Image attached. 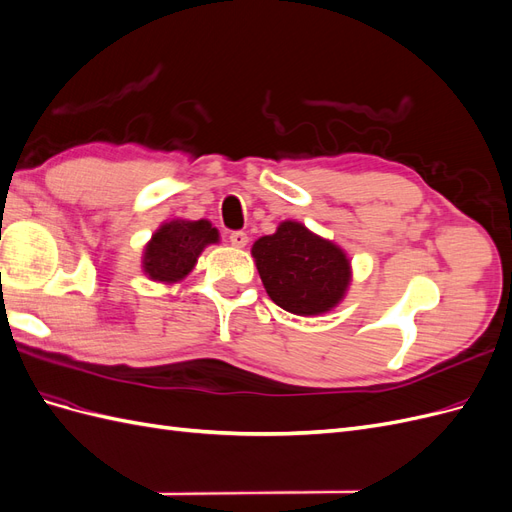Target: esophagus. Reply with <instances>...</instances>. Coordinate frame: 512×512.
I'll return each mask as SVG.
<instances>
[{"instance_id": "1", "label": "esophagus", "mask_w": 512, "mask_h": 512, "mask_svg": "<svg viewBox=\"0 0 512 512\" xmlns=\"http://www.w3.org/2000/svg\"><path fill=\"white\" fill-rule=\"evenodd\" d=\"M247 241H250V239H247V235H245L243 230H235V232H230V243L235 245V247H245V245H247Z\"/></svg>"}]
</instances>
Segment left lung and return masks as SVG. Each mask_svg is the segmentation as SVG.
I'll return each mask as SVG.
<instances>
[{
  "label": "left lung",
  "instance_id": "1",
  "mask_svg": "<svg viewBox=\"0 0 512 512\" xmlns=\"http://www.w3.org/2000/svg\"><path fill=\"white\" fill-rule=\"evenodd\" d=\"M252 256L271 301L290 314L329 312L350 284L346 254L299 222H282L275 235L260 237Z\"/></svg>",
  "mask_w": 512,
  "mask_h": 512
}]
</instances>
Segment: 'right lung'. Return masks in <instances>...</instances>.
<instances>
[{"label":"right lung","mask_w":512,"mask_h":512,"mask_svg":"<svg viewBox=\"0 0 512 512\" xmlns=\"http://www.w3.org/2000/svg\"><path fill=\"white\" fill-rule=\"evenodd\" d=\"M218 241V230L207 220L166 222L151 237L143 267L145 273L156 282H177L188 275L205 245Z\"/></svg>","instance_id":"obj_1"}]
</instances>
